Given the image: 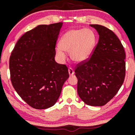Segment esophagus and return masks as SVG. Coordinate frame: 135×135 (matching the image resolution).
<instances>
[{
    "label": "esophagus",
    "instance_id": "obj_1",
    "mask_svg": "<svg viewBox=\"0 0 135 135\" xmlns=\"http://www.w3.org/2000/svg\"><path fill=\"white\" fill-rule=\"evenodd\" d=\"M69 74L70 75H73L74 74V70L72 68H69Z\"/></svg>",
    "mask_w": 135,
    "mask_h": 135
}]
</instances>
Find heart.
Instances as JSON below:
<instances>
[{
    "label": "heart",
    "instance_id": "1",
    "mask_svg": "<svg viewBox=\"0 0 135 135\" xmlns=\"http://www.w3.org/2000/svg\"><path fill=\"white\" fill-rule=\"evenodd\" d=\"M97 42L94 32L91 29H74L67 32L60 41V47L56 50L61 61L66 58V52H70V58L77 63L88 60L92 55Z\"/></svg>",
    "mask_w": 135,
    "mask_h": 135
}]
</instances>
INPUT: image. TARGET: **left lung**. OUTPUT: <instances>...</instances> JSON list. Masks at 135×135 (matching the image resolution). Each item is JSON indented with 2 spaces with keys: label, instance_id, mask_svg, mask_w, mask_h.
<instances>
[{
  "label": "left lung",
  "instance_id": "left-lung-1",
  "mask_svg": "<svg viewBox=\"0 0 135 135\" xmlns=\"http://www.w3.org/2000/svg\"><path fill=\"white\" fill-rule=\"evenodd\" d=\"M99 35L93 55L78 64L75 73L77 93L86 104L103 106L118 92L126 73L124 49L112 30L100 25H90Z\"/></svg>",
  "mask_w": 135,
  "mask_h": 135
}]
</instances>
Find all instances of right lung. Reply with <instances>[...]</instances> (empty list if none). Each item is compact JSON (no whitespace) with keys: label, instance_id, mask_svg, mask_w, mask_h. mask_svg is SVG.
Returning <instances> with one entry per match:
<instances>
[{"label":"right lung","instance_id":"1","mask_svg":"<svg viewBox=\"0 0 135 135\" xmlns=\"http://www.w3.org/2000/svg\"><path fill=\"white\" fill-rule=\"evenodd\" d=\"M62 25V22L40 25L26 32L17 42L9 59L13 88L36 109L53 106L69 77L65 65L55 60L56 43Z\"/></svg>","mask_w":135,"mask_h":135}]
</instances>
